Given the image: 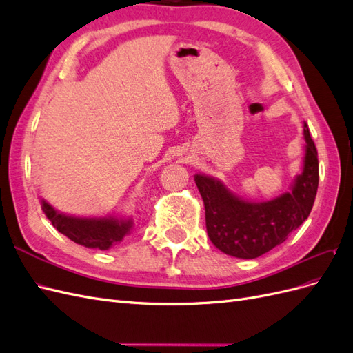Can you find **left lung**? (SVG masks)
Returning <instances> with one entry per match:
<instances>
[{"instance_id":"obj_1","label":"left lung","mask_w":353,"mask_h":353,"mask_svg":"<svg viewBox=\"0 0 353 353\" xmlns=\"http://www.w3.org/2000/svg\"><path fill=\"white\" fill-rule=\"evenodd\" d=\"M306 153L303 172L290 193L270 201H244L219 181L196 175L194 181L206 210V230L221 252L240 259H254L272 250L302 225L312 210L318 181V152L305 123Z\"/></svg>"}]
</instances>
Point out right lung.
<instances>
[{
  "mask_svg": "<svg viewBox=\"0 0 353 353\" xmlns=\"http://www.w3.org/2000/svg\"><path fill=\"white\" fill-rule=\"evenodd\" d=\"M42 210L59 232L65 234L72 241L91 249L108 250L112 244L121 241L132 228L131 221L66 216L52 209L47 201H42Z\"/></svg>",
  "mask_w": 353,
  "mask_h": 353,
  "instance_id": "add662e5",
  "label": "right lung"
}]
</instances>
